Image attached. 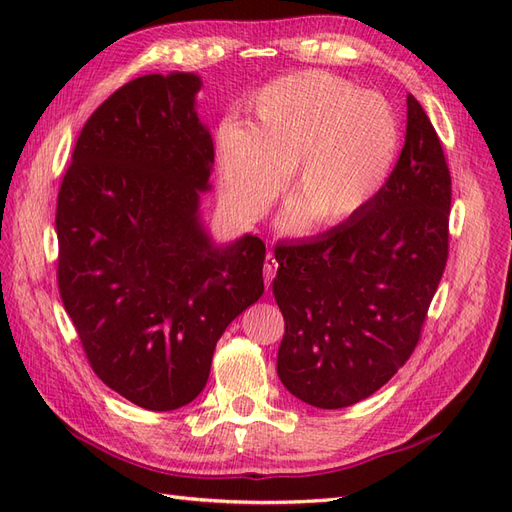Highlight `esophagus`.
<instances>
[{"label": "esophagus", "instance_id": "esophagus-1", "mask_svg": "<svg viewBox=\"0 0 512 512\" xmlns=\"http://www.w3.org/2000/svg\"><path fill=\"white\" fill-rule=\"evenodd\" d=\"M275 271H277V260H275V256L269 252V254L265 256V282H267V286L273 282Z\"/></svg>", "mask_w": 512, "mask_h": 512}]
</instances>
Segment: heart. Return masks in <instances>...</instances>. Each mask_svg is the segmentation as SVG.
<instances>
[{
  "label": "heart",
  "mask_w": 512,
  "mask_h": 512,
  "mask_svg": "<svg viewBox=\"0 0 512 512\" xmlns=\"http://www.w3.org/2000/svg\"><path fill=\"white\" fill-rule=\"evenodd\" d=\"M250 121L226 119L215 132V164L228 203L245 215L265 211L294 168L284 224L316 215L346 224L374 203L399 153V123L374 91L322 72L282 76L247 104Z\"/></svg>",
  "instance_id": "b5f03b06"
}]
</instances>
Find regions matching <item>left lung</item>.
Returning a JSON list of instances; mask_svg holds the SVG:
<instances>
[{"label":"left lung","mask_w":512,"mask_h":512,"mask_svg":"<svg viewBox=\"0 0 512 512\" xmlns=\"http://www.w3.org/2000/svg\"><path fill=\"white\" fill-rule=\"evenodd\" d=\"M448 211L440 138L408 96L406 143L374 203L316 239L275 245L277 376L294 397L346 408L404 367L446 267Z\"/></svg>","instance_id":"left-lung-1"}]
</instances>
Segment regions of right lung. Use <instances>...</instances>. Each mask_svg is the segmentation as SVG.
<instances>
[{
  "mask_svg": "<svg viewBox=\"0 0 512 512\" xmlns=\"http://www.w3.org/2000/svg\"><path fill=\"white\" fill-rule=\"evenodd\" d=\"M200 76L147 74L87 119L57 196V282L96 376L177 410L205 389L228 324L256 303L265 243L215 245L200 220L213 141Z\"/></svg>",
  "mask_w": 512,
  "mask_h": 512,
  "instance_id": "1",
  "label": "right lung"
}]
</instances>
